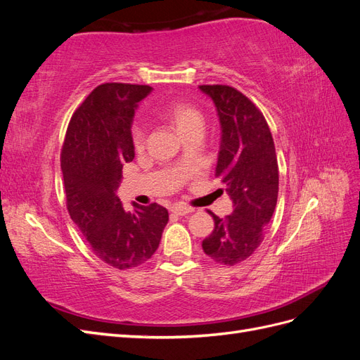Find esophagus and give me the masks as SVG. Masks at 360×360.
<instances>
[{"label": "esophagus", "instance_id": "esophagus-1", "mask_svg": "<svg viewBox=\"0 0 360 360\" xmlns=\"http://www.w3.org/2000/svg\"><path fill=\"white\" fill-rule=\"evenodd\" d=\"M171 212H172L174 214H177V216H184V214H188V213H192L193 209H192V207L183 205V204H174V205L171 207Z\"/></svg>", "mask_w": 360, "mask_h": 360}]
</instances>
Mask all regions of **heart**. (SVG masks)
I'll return each instance as SVG.
<instances>
[{"instance_id":"obj_1","label":"heart","mask_w":360,"mask_h":360,"mask_svg":"<svg viewBox=\"0 0 360 360\" xmlns=\"http://www.w3.org/2000/svg\"><path fill=\"white\" fill-rule=\"evenodd\" d=\"M163 115H165L171 123L176 124V127L181 134L186 132V130H189L191 127L202 123V115L197 108L183 102H171L169 105H167L165 110H163ZM146 139H147V132H146L144 124L141 123L134 124L132 144L136 151H141L146 147Z\"/></svg>"}]
</instances>
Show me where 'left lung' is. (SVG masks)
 <instances>
[{
    "label": "left lung",
    "instance_id": "1",
    "mask_svg": "<svg viewBox=\"0 0 360 360\" xmlns=\"http://www.w3.org/2000/svg\"><path fill=\"white\" fill-rule=\"evenodd\" d=\"M212 97L221 123L216 177L226 186L233 213L210 212L214 230L202 240L216 263L234 266L254 254L278 201L279 171L274 138L264 115L245 94L228 85H200Z\"/></svg>",
    "mask_w": 360,
    "mask_h": 360
}]
</instances>
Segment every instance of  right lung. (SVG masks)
Segmentation results:
<instances>
[{"label":"right lung","instance_id":"right-lung-1","mask_svg":"<svg viewBox=\"0 0 360 360\" xmlns=\"http://www.w3.org/2000/svg\"><path fill=\"white\" fill-rule=\"evenodd\" d=\"M148 85L106 82L75 111L61 150V171L72 221L106 264L124 270L151 258L168 210L156 202L124 210L117 197L122 169L135 158L132 127Z\"/></svg>","mask_w":360,"mask_h":360}]
</instances>
